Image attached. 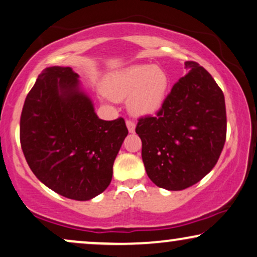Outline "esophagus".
Returning a JSON list of instances; mask_svg holds the SVG:
<instances>
[{"mask_svg": "<svg viewBox=\"0 0 257 257\" xmlns=\"http://www.w3.org/2000/svg\"><path fill=\"white\" fill-rule=\"evenodd\" d=\"M126 126H127V130L130 133H133L136 131V122H133L132 120L126 121Z\"/></svg>", "mask_w": 257, "mask_h": 257, "instance_id": "obj_1", "label": "esophagus"}]
</instances>
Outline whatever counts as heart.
<instances>
[{
	"instance_id": "obj_1",
	"label": "heart",
	"mask_w": 257,
	"mask_h": 257,
	"mask_svg": "<svg viewBox=\"0 0 257 257\" xmlns=\"http://www.w3.org/2000/svg\"><path fill=\"white\" fill-rule=\"evenodd\" d=\"M104 90L111 99H127V107L136 117H149L163 107L170 79L158 65L133 64L110 73L104 79Z\"/></svg>"
}]
</instances>
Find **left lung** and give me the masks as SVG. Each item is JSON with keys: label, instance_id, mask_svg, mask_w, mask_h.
I'll use <instances>...</instances> for the list:
<instances>
[{"label": "left lung", "instance_id": "left-lung-1", "mask_svg": "<svg viewBox=\"0 0 257 257\" xmlns=\"http://www.w3.org/2000/svg\"><path fill=\"white\" fill-rule=\"evenodd\" d=\"M172 87L156 117L140 118L136 127L149 178L158 187L182 191L209 173L226 142L222 90L196 62Z\"/></svg>", "mask_w": 257, "mask_h": 257}]
</instances>
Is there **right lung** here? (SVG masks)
Masks as SVG:
<instances>
[{
    "label": "right lung",
    "instance_id": "obj_1",
    "mask_svg": "<svg viewBox=\"0 0 257 257\" xmlns=\"http://www.w3.org/2000/svg\"><path fill=\"white\" fill-rule=\"evenodd\" d=\"M127 133L122 118H98L79 76L69 66L45 69L21 114V146L30 170L47 187L78 201L107 188Z\"/></svg>",
    "mask_w": 257,
    "mask_h": 257
}]
</instances>
